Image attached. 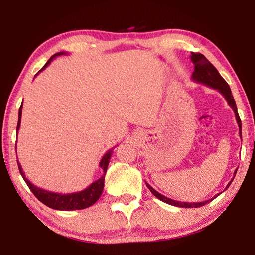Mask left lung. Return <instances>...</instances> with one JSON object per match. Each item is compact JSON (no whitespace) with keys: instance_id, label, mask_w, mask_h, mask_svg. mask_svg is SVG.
<instances>
[{"instance_id":"1","label":"left lung","mask_w":255,"mask_h":255,"mask_svg":"<svg viewBox=\"0 0 255 255\" xmlns=\"http://www.w3.org/2000/svg\"><path fill=\"white\" fill-rule=\"evenodd\" d=\"M190 58H191L193 65H195V71H193L192 76H191L192 81L198 82V83H201V84H205L207 86H209V88H211V89L218 90V92L223 94V97L226 99L228 105H230L232 109L234 110L235 117H236V120H237V125H239V127H240V137L242 138V123H241L239 112H237V107H236L235 100L232 96V91L230 89V85L227 84V82L223 79L222 75L219 74L218 71L215 68V66L209 62L208 59L205 57L204 55L199 54V53H191V57H190ZM236 171L237 170H235L234 176L236 174ZM233 179H234V178H233ZM233 179H232V181H233ZM232 181L227 184L226 189L230 187ZM146 185H147L148 189L150 190V192H152L155 197L158 198V199L161 201L165 202V204L175 206V207H181V208H198V207L205 206L206 204H208V202H209V200L202 201V202L175 201V200L170 199V198L161 195V193L157 192L156 190L150 187V185L147 182H146ZM217 196H219V195H217ZM217 196H215L214 198H216ZM214 198H213V199H214ZM213 199H210V200H213Z\"/></svg>"}]
</instances>
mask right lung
I'll return each instance as SVG.
<instances>
[{
	"label": "right lung",
	"instance_id": "right-lung-1",
	"mask_svg": "<svg viewBox=\"0 0 255 255\" xmlns=\"http://www.w3.org/2000/svg\"><path fill=\"white\" fill-rule=\"evenodd\" d=\"M66 53L64 51H60V53L55 54L54 56L48 59V62L45 64V66L41 68V70L38 72L40 73L41 71H44L45 68L49 65L56 56H60L64 55ZM38 73L36 75H38ZM21 116H22V105H21L20 109H19V119H18V126H16V131H19L20 125H21ZM16 149V147H15ZM112 149H109L108 152L103 155L100 163H99V166L103 170V175L100 179L94 181L93 183L89 185L88 188H85L82 191H77V192H73V193H57V192H51V191H47L45 189H41L37 185H34L33 183L30 182V181L25 178V175L22 171V167L20 166V163L18 161V165H19V171L20 174L22 175L23 180L25 181V183L29 187V189L31 190V192L34 196L38 198V200H40L42 204L46 205L49 208H53L56 210H77V209H84L88 208V207L92 206L93 204H96L98 201L99 198H100L101 193L103 191V187H105V176H106V172L108 169V165H109L110 162V157L112 155Z\"/></svg>",
	"mask_w": 255,
	"mask_h": 255
}]
</instances>
